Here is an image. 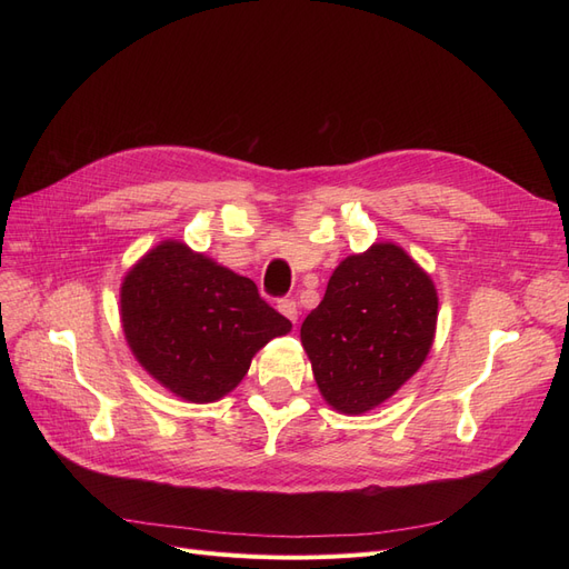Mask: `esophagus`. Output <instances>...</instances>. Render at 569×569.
<instances>
[{
    "mask_svg": "<svg viewBox=\"0 0 569 569\" xmlns=\"http://www.w3.org/2000/svg\"><path fill=\"white\" fill-rule=\"evenodd\" d=\"M278 311H280L287 320H291V322L299 320V306H297V301H291V299L278 301Z\"/></svg>",
    "mask_w": 569,
    "mask_h": 569,
    "instance_id": "1",
    "label": "esophagus"
}]
</instances>
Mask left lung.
I'll return each mask as SVG.
<instances>
[{
    "instance_id": "8db88e82",
    "label": "left lung",
    "mask_w": 569,
    "mask_h": 569,
    "mask_svg": "<svg viewBox=\"0 0 569 569\" xmlns=\"http://www.w3.org/2000/svg\"><path fill=\"white\" fill-rule=\"evenodd\" d=\"M439 297L412 256L375 242L335 268L301 325V343L327 406L363 416L416 375L432 349Z\"/></svg>"
}]
</instances>
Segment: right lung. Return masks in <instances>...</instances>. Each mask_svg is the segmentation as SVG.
<instances>
[{
    "label": "right lung",
    "mask_w": 569,
    "mask_h": 569,
    "mask_svg": "<svg viewBox=\"0 0 569 569\" xmlns=\"http://www.w3.org/2000/svg\"><path fill=\"white\" fill-rule=\"evenodd\" d=\"M120 322L137 363L189 403L228 396L251 358L291 330L249 278L178 239H163L126 272Z\"/></svg>",
    "instance_id": "1"
}]
</instances>
